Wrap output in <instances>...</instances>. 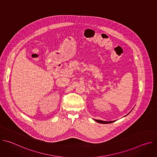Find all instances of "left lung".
<instances>
[{"label": "left lung", "instance_id": "obj_1", "mask_svg": "<svg viewBox=\"0 0 157 157\" xmlns=\"http://www.w3.org/2000/svg\"><path fill=\"white\" fill-rule=\"evenodd\" d=\"M96 122L101 123V124H109V123H112L114 121H110V122H107V121H100V120H95Z\"/></svg>", "mask_w": 157, "mask_h": 157}]
</instances>
